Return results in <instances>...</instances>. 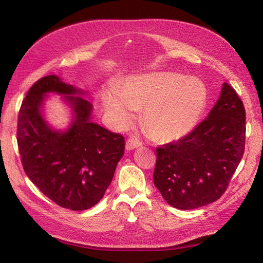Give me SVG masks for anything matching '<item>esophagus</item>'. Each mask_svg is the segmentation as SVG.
<instances>
[{"label": "esophagus", "mask_w": 263, "mask_h": 263, "mask_svg": "<svg viewBox=\"0 0 263 263\" xmlns=\"http://www.w3.org/2000/svg\"><path fill=\"white\" fill-rule=\"evenodd\" d=\"M141 146V142L136 137H130L128 140L126 141V149L127 150H133L139 148Z\"/></svg>", "instance_id": "34e87169"}]
</instances>
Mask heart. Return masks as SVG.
Wrapping results in <instances>:
<instances>
[{
  "label": "heart",
  "mask_w": 263,
  "mask_h": 263,
  "mask_svg": "<svg viewBox=\"0 0 263 263\" xmlns=\"http://www.w3.org/2000/svg\"><path fill=\"white\" fill-rule=\"evenodd\" d=\"M208 102V87L201 79L178 72L132 76L103 93V104L116 127L130 125L136 110L144 108L142 124L149 136L162 144L187 136Z\"/></svg>",
  "instance_id": "b5f03b06"
}]
</instances>
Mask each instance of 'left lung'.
<instances>
[{
	"instance_id": "left-lung-1",
	"label": "left lung",
	"mask_w": 263,
	"mask_h": 263,
	"mask_svg": "<svg viewBox=\"0 0 263 263\" xmlns=\"http://www.w3.org/2000/svg\"><path fill=\"white\" fill-rule=\"evenodd\" d=\"M245 122L242 102L225 82L202 123L184 138L157 148L154 183L166 203L187 211L218 200L242 158Z\"/></svg>"
}]
</instances>
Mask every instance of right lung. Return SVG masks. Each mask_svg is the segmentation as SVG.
<instances>
[{
    "instance_id": "obj_1",
    "label": "right lung",
    "mask_w": 263,
    "mask_h": 263,
    "mask_svg": "<svg viewBox=\"0 0 263 263\" xmlns=\"http://www.w3.org/2000/svg\"><path fill=\"white\" fill-rule=\"evenodd\" d=\"M62 95L71 123L55 130L45 121L48 94ZM85 91L47 76L28 90L18 114L17 144L24 171L42 192L61 208L91 209L104 196L124 155L125 140L91 121L93 105Z\"/></svg>"
}]
</instances>
